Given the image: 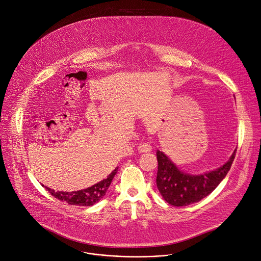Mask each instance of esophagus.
Masks as SVG:
<instances>
[{
	"label": "esophagus",
	"instance_id": "1",
	"mask_svg": "<svg viewBox=\"0 0 261 261\" xmlns=\"http://www.w3.org/2000/svg\"><path fill=\"white\" fill-rule=\"evenodd\" d=\"M138 150L141 151V152H147V151H150L151 150V145L149 143H146V142H143V143H140L139 146H138Z\"/></svg>",
	"mask_w": 261,
	"mask_h": 261
}]
</instances>
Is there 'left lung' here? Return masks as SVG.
I'll return each mask as SVG.
<instances>
[{"label": "left lung", "instance_id": "1", "mask_svg": "<svg viewBox=\"0 0 261 261\" xmlns=\"http://www.w3.org/2000/svg\"><path fill=\"white\" fill-rule=\"evenodd\" d=\"M156 187L164 200L172 206L185 207L197 203L211 194L222 181L234 160L230 159L218 169L203 175H190L177 167L162 151L156 150Z\"/></svg>", "mask_w": 261, "mask_h": 261}]
</instances>
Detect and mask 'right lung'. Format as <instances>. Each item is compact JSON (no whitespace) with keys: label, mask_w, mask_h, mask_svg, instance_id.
Wrapping results in <instances>:
<instances>
[{"label":"right lung","mask_w":261,"mask_h":261,"mask_svg":"<svg viewBox=\"0 0 261 261\" xmlns=\"http://www.w3.org/2000/svg\"><path fill=\"white\" fill-rule=\"evenodd\" d=\"M118 167L111 173V174L100 182L92 186L91 188L85 189L83 191L77 192H54L51 189L45 188L54 198L58 199L61 202H66L69 205H76V206H92L97 203L107 193L111 182L116 175Z\"/></svg>","instance_id":"obj_1"}]
</instances>
